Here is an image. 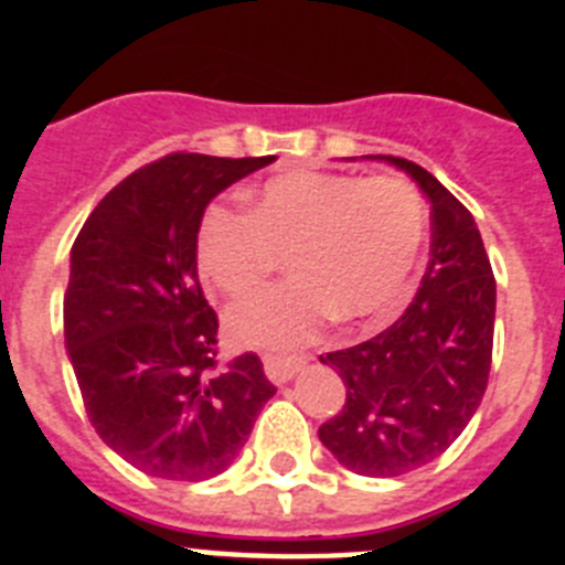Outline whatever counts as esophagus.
Here are the masks:
<instances>
[{
	"instance_id": "1",
	"label": "esophagus",
	"mask_w": 565,
	"mask_h": 565,
	"mask_svg": "<svg viewBox=\"0 0 565 565\" xmlns=\"http://www.w3.org/2000/svg\"><path fill=\"white\" fill-rule=\"evenodd\" d=\"M302 359H291V356H263V367H266V376L271 379L274 384H286L291 382L294 373L302 367Z\"/></svg>"
}]
</instances>
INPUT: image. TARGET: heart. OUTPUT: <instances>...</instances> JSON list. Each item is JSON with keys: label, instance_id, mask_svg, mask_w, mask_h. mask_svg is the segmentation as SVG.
<instances>
[{"label": "heart", "instance_id": "heart-1", "mask_svg": "<svg viewBox=\"0 0 565 565\" xmlns=\"http://www.w3.org/2000/svg\"><path fill=\"white\" fill-rule=\"evenodd\" d=\"M427 237L422 194L402 178L294 172L248 194V214L212 206L198 232V268L237 297L291 252V282L254 291L226 313L232 342L294 351L328 319L359 322L393 311Z\"/></svg>", "mask_w": 565, "mask_h": 565}]
</instances>
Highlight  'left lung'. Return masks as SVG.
Segmentation results:
<instances>
[{
  "instance_id": "obj_1",
  "label": "left lung",
  "mask_w": 565,
  "mask_h": 565,
  "mask_svg": "<svg viewBox=\"0 0 565 565\" xmlns=\"http://www.w3.org/2000/svg\"><path fill=\"white\" fill-rule=\"evenodd\" d=\"M367 158L411 174L430 201V263L391 328L319 356L348 391L319 441L359 476L393 478L436 461L476 416L492 364L495 277L476 217L456 194L418 163Z\"/></svg>"
}]
</instances>
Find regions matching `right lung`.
<instances>
[{
	"mask_svg": "<svg viewBox=\"0 0 565 565\" xmlns=\"http://www.w3.org/2000/svg\"><path fill=\"white\" fill-rule=\"evenodd\" d=\"M274 161L167 154L118 183L73 243L70 364L102 441L147 476H221L277 393L257 353L217 364V313L198 279L206 206Z\"/></svg>",
	"mask_w": 565,
	"mask_h": 565,
	"instance_id": "add662e5",
	"label": "right lung"
}]
</instances>
